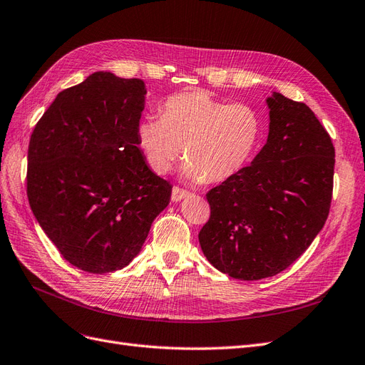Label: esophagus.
Listing matches in <instances>:
<instances>
[{"label":"esophagus","instance_id":"34e87169","mask_svg":"<svg viewBox=\"0 0 365 365\" xmlns=\"http://www.w3.org/2000/svg\"><path fill=\"white\" fill-rule=\"evenodd\" d=\"M190 192L186 191V190H183V188H180V186H174L173 188V192H171V200L173 202H180L182 199H185L186 195H188Z\"/></svg>","mask_w":365,"mask_h":365}]
</instances>
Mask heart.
Instances as JSON below:
<instances>
[{
    "mask_svg": "<svg viewBox=\"0 0 365 365\" xmlns=\"http://www.w3.org/2000/svg\"><path fill=\"white\" fill-rule=\"evenodd\" d=\"M160 118H143L136 136L151 170L170 173L182 158L190 179L220 183L240 173L262 139L263 120L247 103H229L206 91L165 99Z\"/></svg>",
    "mask_w": 365,
    "mask_h": 365,
    "instance_id": "heart-1",
    "label": "heart"
}]
</instances>
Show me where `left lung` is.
<instances>
[{"instance_id": "8db88e82", "label": "left lung", "mask_w": 365, "mask_h": 365, "mask_svg": "<svg viewBox=\"0 0 365 365\" xmlns=\"http://www.w3.org/2000/svg\"><path fill=\"white\" fill-rule=\"evenodd\" d=\"M269 136L252 163L206 194L202 251L229 277L255 281L283 272L324 226L335 147L304 102L267 98Z\"/></svg>"}]
</instances>
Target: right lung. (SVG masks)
Returning <instances> with one entry per match:
<instances>
[{
  "mask_svg": "<svg viewBox=\"0 0 365 365\" xmlns=\"http://www.w3.org/2000/svg\"><path fill=\"white\" fill-rule=\"evenodd\" d=\"M145 93L140 79L96 71L62 90L30 136V207L59 254L90 274L127 266L170 203L173 186L138 148Z\"/></svg>",
  "mask_w": 365,
  "mask_h": 365,
  "instance_id": "add662e5",
  "label": "right lung"
}]
</instances>
